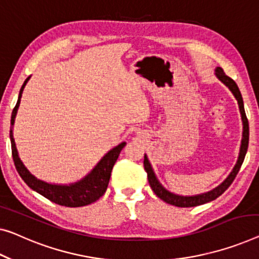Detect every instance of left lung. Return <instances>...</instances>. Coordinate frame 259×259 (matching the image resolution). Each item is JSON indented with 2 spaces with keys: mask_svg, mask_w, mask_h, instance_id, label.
Wrapping results in <instances>:
<instances>
[{
  "mask_svg": "<svg viewBox=\"0 0 259 259\" xmlns=\"http://www.w3.org/2000/svg\"><path fill=\"white\" fill-rule=\"evenodd\" d=\"M215 74L218 78L222 81L223 83L226 84L227 87L229 88L233 93L235 98H236L237 102H238V107H240V113L242 116V122H243V137H242V142H241V149H240V156H238L237 163L235 165V167L233 171L230 172V175L228 176L223 183L214 188L213 191L203 193V194H199V195H193V196H183V195H178V194H173V193L168 192L167 190L161 186V184L158 181L157 177L154 176V172L150 165V161L146 157V154L144 156V168L146 173H148V180L150 186H151L152 191L154 192L158 198L163 200L166 203L173 204V206L177 207H195V206H200V204L207 203L209 201H213L216 198H219L220 195L223 194L227 191L231 184H233L234 179L236 178L238 171L242 166L243 161H244L246 151H248V145H249V122L248 118H246L245 111H244V105H243V99L241 95V92L238 90L237 84L235 81L229 78L228 75H226V73L223 72V69L221 67H218L215 69Z\"/></svg>",
  "mask_w": 259,
  "mask_h": 259,
  "instance_id": "1",
  "label": "left lung"
}]
</instances>
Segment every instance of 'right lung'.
I'll return each mask as SVG.
<instances>
[{"label":"right lung","instance_id":"right-lung-1","mask_svg":"<svg viewBox=\"0 0 259 259\" xmlns=\"http://www.w3.org/2000/svg\"><path fill=\"white\" fill-rule=\"evenodd\" d=\"M29 79L30 76L26 78L21 88V91H19L17 103L14 108L13 114H11L10 121L11 152H13V159L18 175L21 176V178L24 180V183L28 185L31 190L36 191L37 193H39L40 195H43L46 199H49L50 201L60 204V206L82 207L95 202L96 200L101 198L107 191L111 175V169H113L115 163H116L119 152H121L122 149L125 146V142H123L117 146H115L114 149H111L110 151L99 161L98 165L92 169V172L88 173L82 180L78 181V183L71 185H56L45 183L43 180L37 179L33 175H31L29 169L22 163L21 158L18 156L16 144H15V140L13 136V125L15 123V117H16L17 109L19 107V103H21L23 90H24L25 84L29 81Z\"/></svg>","mask_w":259,"mask_h":259}]
</instances>
